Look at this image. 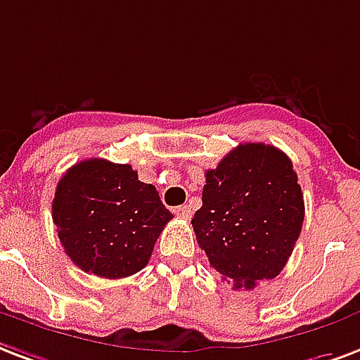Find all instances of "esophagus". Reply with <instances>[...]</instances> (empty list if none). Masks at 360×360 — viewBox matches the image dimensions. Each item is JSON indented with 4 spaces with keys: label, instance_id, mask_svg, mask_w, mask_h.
Instances as JSON below:
<instances>
[{
    "label": "esophagus",
    "instance_id": "1",
    "mask_svg": "<svg viewBox=\"0 0 360 360\" xmlns=\"http://www.w3.org/2000/svg\"><path fill=\"white\" fill-rule=\"evenodd\" d=\"M174 213L179 219H191V207L188 205H179V207H175Z\"/></svg>",
    "mask_w": 360,
    "mask_h": 360
}]
</instances>
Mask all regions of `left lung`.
<instances>
[{
  "label": "left lung",
  "mask_w": 360,
  "mask_h": 360,
  "mask_svg": "<svg viewBox=\"0 0 360 360\" xmlns=\"http://www.w3.org/2000/svg\"><path fill=\"white\" fill-rule=\"evenodd\" d=\"M304 223L292 162L264 143H241L205 172L194 234L210 264L234 289H253L287 264Z\"/></svg>",
  "instance_id": "obj_1"
}]
</instances>
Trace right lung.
Returning <instances> with one entry per match:
<instances>
[{"label":"right lung","instance_id":"add662e5","mask_svg":"<svg viewBox=\"0 0 360 360\" xmlns=\"http://www.w3.org/2000/svg\"><path fill=\"white\" fill-rule=\"evenodd\" d=\"M172 219L155 186L137 179L130 164L103 158L68 169L52 200V221L68 257L105 279L145 268Z\"/></svg>","mask_w":360,"mask_h":360}]
</instances>
